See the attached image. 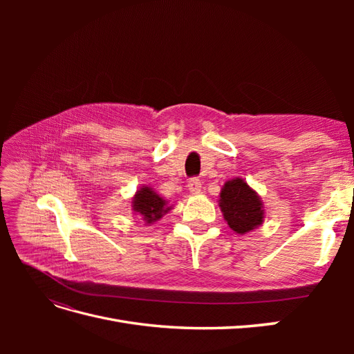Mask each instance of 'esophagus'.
I'll list each match as a JSON object with an SVG mask.
<instances>
[{"label":"esophagus","instance_id":"obj_1","mask_svg":"<svg viewBox=\"0 0 354 354\" xmlns=\"http://www.w3.org/2000/svg\"><path fill=\"white\" fill-rule=\"evenodd\" d=\"M187 187L190 190V194L198 195V194H201V190H202V181L199 178H190L189 183H187Z\"/></svg>","mask_w":354,"mask_h":354}]
</instances>
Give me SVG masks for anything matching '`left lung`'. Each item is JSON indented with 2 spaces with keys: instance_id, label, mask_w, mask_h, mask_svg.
Segmentation results:
<instances>
[{
  "instance_id": "obj_1",
  "label": "left lung",
  "mask_w": 354,
  "mask_h": 354,
  "mask_svg": "<svg viewBox=\"0 0 354 354\" xmlns=\"http://www.w3.org/2000/svg\"><path fill=\"white\" fill-rule=\"evenodd\" d=\"M218 205L229 227L238 234H245L264 221L263 201L243 178H232L224 183Z\"/></svg>"
}]
</instances>
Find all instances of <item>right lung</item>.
I'll use <instances>...</instances> for the list:
<instances>
[{"label": "right lung", "mask_w": 354, "mask_h": 354, "mask_svg": "<svg viewBox=\"0 0 354 354\" xmlns=\"http://www.w3.org/2000/svg\"><path fill=\"white\" fill-rule=\"evenodd\" d=\"M131 209L136 216H140L147 226L162 218L171 209L168 202L160 198L151 186H142L131 199Z\"/></svg>", "instance_id": "obj_1"}]
</instances>
